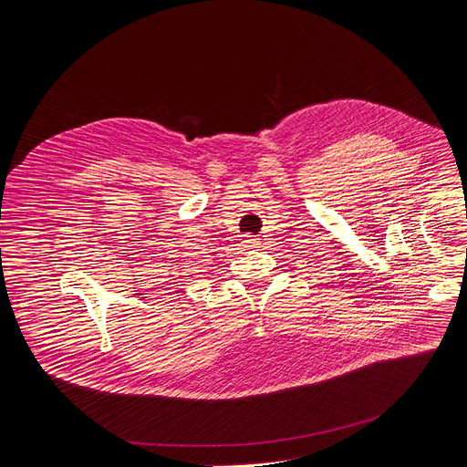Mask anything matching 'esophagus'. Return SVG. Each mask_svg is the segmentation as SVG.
Wrapping results in <instances>:
<instances>
[{
	"label": "esophagus",
	"mask_w": 467,
	"mask_h": 467,
	"mask_svg": "<svg viewBox=\"0 0 467 467\" xmlns=\"http://www.w3.org/2000/svg\"><path fill=\"white\" fill-rule=\"evenodd\" d=\"M244 244H247L249 247H253V245H258V238H254V236L247 234V236L244 238Z\"/></svg>",
	"instance_id": "obj_1"
}]
</instances>
